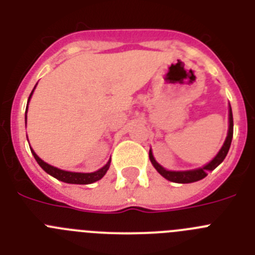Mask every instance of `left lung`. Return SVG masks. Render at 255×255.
I'll list each match as a JSON object with an SVG mask.
<instances>
[{
	"instance_id": "8db88e82",
	"label": "left lung",
	"mask_w": 255,
	"mask_h": 255,
	"mask_svg": "<svg viewBox=\"0 0 255 255\" xmlns=\"http://www.w3.org/2000/svg\"><path fill=\"white\" fill-rule=\"evenodd\" d=\"M233 134H234V119H233V111H231V106H230L229 110V131H227L226 140H225L224 145L220 149V152L217 153L215 158L212 159L209 163H207L206 166L200 168H195V170H189V171H168L166 168H163L158 162L155 161L154 157L152 154V149L149 150V159L152 162V164L154 166V168L161 173L164 179H167L168 181L172 182H179V184H189V182H195L199 181V180L204 179V177L208 175L209 171H213L221 162L224 161L225 157L227 155L230 149V145H231V140H233Z\"/></svg>"
}]
</instances>
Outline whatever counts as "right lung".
<instances>
[{"mask_svg": "<svg viewBox=\"0 0 255 255\" xmlns=\"http://www.w3.org/2000/svg\"><path fill=\"white\" fill-rule=\"evenodd\" d=\"M34 89H35V87H34ZM34 89L31 91L30 96H29L28 103H29V101H30L31 94H33ZM26 112H28V108L25 110V124H26ZM30 150H31V153H33V155H34L35 161L38 162V164H39L40 167L43 168L47 173H49L51 176H53L55 179L60 180V181L67 182V184H80V185H87V184H92V182L98 181V180H101L103 176H105L106 172H107V170L110 168V163H111V159H110V161H108L102 168H100V170L96 171V172H89V173L70 172V171L60 170V168L53 167V166H51V164L46 163V162L42 161V159H40L39 157L35 154L34 150L33 149H30Z\"/></svg>", "mask_w": 255, "mask_h": 255, "instance_id": "right-lung-1", "label": "right lung"}]
</instances>
